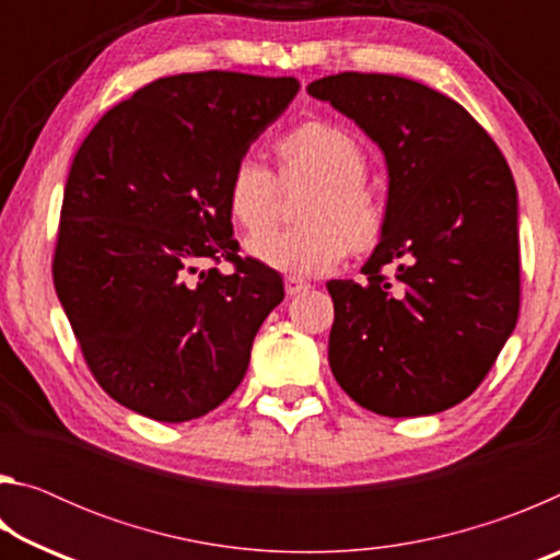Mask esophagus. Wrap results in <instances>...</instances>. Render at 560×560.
Returning a JSON list of instances; mask_svg holds the SVG:
<instances>
[{"mask_svg": "<svg viewBox=\"0 0 560 560\" xmlns=\"http://www.w3.org/2000/svg\"><path fill=\"white\" fill-rule=\"evenodd\" d=\"M283 289H287V296H299V293L311 289V283L301 277H287L283 279Z\"/></svg>", "mask_w": 560, "mask_h": 560, "instance_id": "esophagus-1", "label": "esophagus"}]
</instances>
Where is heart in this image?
Segmentation results:
<instances>
[{
	"instance_id": "heart-1",
	"label": "heart",
	"mask_w": 560,
	"mask_h": 560,
	"mask_svg": "<svg viewBox=\"0 0 560 560\" xmlns=\"http://www.w3.org/2000/svg\"><path fill=\"white\" fill-rule=\"evenodd\" d=\"M283 187L318 183L311 197L306 226H279L246 242V252L267 267L311 277L346 257L348 240L371 244L383 226L381 202L365 185L368 158L353 132L326 120H311L277 140ZM281 185L257 158L244 155L226 179V205L244 230L269 226L279 210Z\"/></svg>"
}]
</instances>
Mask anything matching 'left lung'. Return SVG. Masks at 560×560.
<instances>
[{
	"mask_svg": "<svg viewBox=\"0 0 560 560\" xmlns=\"http://www.w3.org/2000/svg\"><path fill=\"white\" fill-rule=\"evenodd\" d=\"M306 91L355 120L387 165L365 279L326 283L330 371L377 415L450 410L485 381L518 318V197L506 160L457 101L402 75L346 71Z\"/></svg>",
	"mask_w": 560,
	"mask_h": 560,
	"instance_id": "left-lung-1",
	"label": "left lung"
}]
</instances>
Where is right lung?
I'll return each mask as SVG.
<instances>
[{
	"instance_id": "right-lung-1",
	"label": "right lung",
	"mask_w": 560,
	"mask_h": 560,
	"mask_svg": "<svg viewBox=\"0 0 560 560\" xmlns=\"http://www.w3.org/2000/svg\"><path fill=\"white\" fill-rule=\"evenodd\" d=\"M299 89L291 75H167L110 108L75 153L54 287L91 373L128 410L187 422L244 381L283 281L236 257L226 179ZM222 258L232 275L199 269Z\"/></svg>"
}]
</instances>
